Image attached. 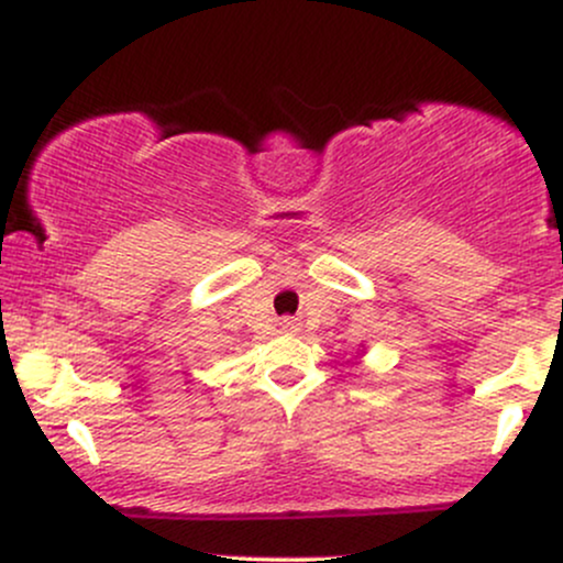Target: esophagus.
<instances>
[{
	"instance_id": "34e87169",
	"label": "esophagus",
	"mask_w": 563,
	"mask_h": 563,
	"mask_svg": "<svg viewBox=\"0 0 563 563\" xmlns=\"http://www.w3.org/2000/svg\"><path fill=\"white\" fill-rule=\"evenodd\" d=\"M280 331H286V333H296V331H299V320H294V318H283V320H280Z\"/></svg>"
}]
</instances>
